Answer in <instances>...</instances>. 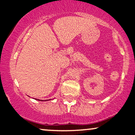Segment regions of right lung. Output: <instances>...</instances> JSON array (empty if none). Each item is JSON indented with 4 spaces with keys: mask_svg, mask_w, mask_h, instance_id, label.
I'll return each instance as SVG.
<instances>
[{
    "mask_svg": "<svg viewBox=\"0 0 135 135\" xmlns=\"http://www.w3.org/2000/svg\"><path fill=\"white\" fill-rule=\"evenodd\" d=\"M42 101H43V100H42ZM45 101H47V100H45Z\"/></svg>",
    "mask_w": 135,
    "mask_h": 135,
    "instance_id": "add662e5",
    "label": "right lung"
}]
</instances>
